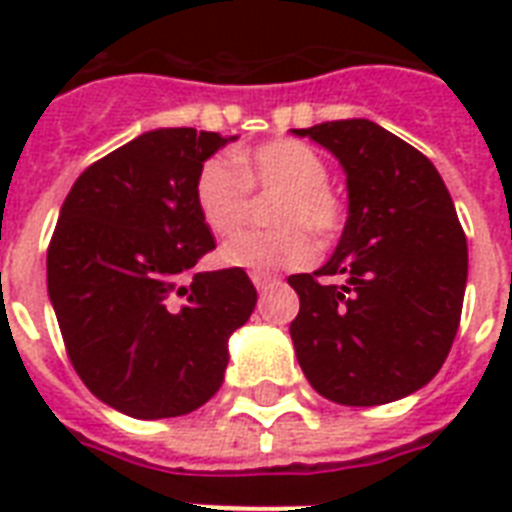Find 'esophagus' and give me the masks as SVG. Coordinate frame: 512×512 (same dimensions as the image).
<instances>
[{"instance_id":"esophagus-1","label":"esophagus","mask_w":512,"mask_h":512,"mask_svg":"<svg viewBox=\"0 0 512 512\" xmlns=\"http://www.w3.org/2000/svg\"><path fill=\"white\" fill-rule=\"evenodd\" d=\"M273 281H276V276H271V273H263V271L252 273V284L257 287V292H263L265 287H271Z\"/></svg>"}]
</instances>
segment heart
Here are the masks:
<instances>
[{
    "instance_id": "1",
    "label": "heart",
    "mask_w": 512,
    "mask_h": 512,
    "mask_svg": "<svg viewBox=\"0 0 512 512\" xmlns=\"http://www.w3.org/2000/svg\"><path fill=\"white\" fill-rule=\"evenodd\" d=\"M329 170L311 146L297 140H273L252 154L212 156L196 175V207L201 220L217 236L241 231L252 212V193H281L273 209V233H244L220 249V260L231 268L273 271L300 268L316 255L311 236L329 241L340 231L342 209L329 193Z\"/></svg>"
}]
</instances>
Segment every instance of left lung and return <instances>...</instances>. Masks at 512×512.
I'll use <instances>...</instances> for the list:
<instances>
[{
  "label": "left lung",
  "mask_w": 512,
  "mask_h": 512,
  "mask_svg": "<svg viewBox=\"0 0 512 512\" xmlns=\"http://www.w3.org/2000/svg\"><path fill=\"white\" fill-rule=\"evenodd\" d=\"M295 135L332 151L348 180L337 249L287 279L300 297L289 324L300 369L335 404L398 401L436 377L460 327L468 241L454 201L428 156L369 119Z\"/></svg>",
  "instance_id": "8db88e82"
}]
</instances>
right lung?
<instances>
[{
  "label": "right lung",
  "instance_id": "right-lung-1",
  "mask_svg": "<svg viewBox=\"0 0 512 512\" xmlns=\"http://www.w3.org/2000/svg\"><path fill=\"white\" fill-rule=\"evenodd\" d=\"M236 135L162 127L79 175L47 249V292L82 382L138 420L180 417L223 385L228 337L255 311L241 268L193 273L215 249L196 175Z\"/></svg>",
  "mask_w": 512,
  "mask_h": 512
}]
</instances>
